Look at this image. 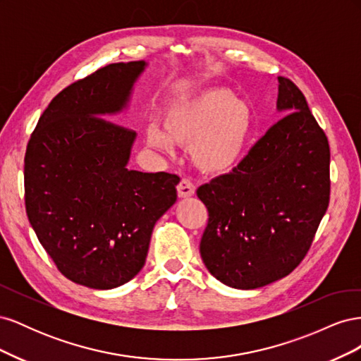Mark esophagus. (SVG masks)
<instances>
[{
  "mask_svg": "<svg viewBox=\"0 0 361 361\" xmlns=\"http://www.w3.org/2000/svg\"><path fill=\"white\" fill-rule=\"evenodd\" d=\"M195 194V187L192 185V182L190 179H182L178 185V195L180 199H187V197H192Z\"/></svg>",
  "mask_w": 361,
  "mask_h": 361,
  "instance_id": "esophagus-1",
  "label": "esophagus"
}]
</instances>
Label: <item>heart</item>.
<instances>
[{"instance_id":"obj_1","label":"heart","mask_w":361,"mask_h":361,"mask_svg":"<svg viewBox=\"0 0 361 361\" xmlns=\"http://www.w3.org/2000/svg\"><path fill=\"white\" fill-rule=\"evenodd\" d=\"M164 130L150 128L152 147L171 154L174 143L190 147L195 167L212 176L232 173L245 158L255 133L250 104L224 87H212L173 104Z\"/></svg>"}]
</instances>
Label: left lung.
<instances>
[{
  "instance_id": "obj_1",
  "label": "left lung",
  "mask_w": 361,
  "mask_h": 361,
  "mask_svg": "<svg viewBox=\"0 0 361 361\" xmlns=\"http://www.w3.org/2000/svg\"><path fill=\"white\" fill-rule=\"evenodd\" d=\"M286 116L243 162L197 190L209 212L200 256L235 289H257L300 265L330 202V146L301 90L279 76Z\"/></svg>"
}]
</instances>
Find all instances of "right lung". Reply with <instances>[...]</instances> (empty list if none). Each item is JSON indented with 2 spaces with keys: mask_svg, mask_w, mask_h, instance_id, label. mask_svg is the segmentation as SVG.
Wrapping results in <instances>:
<instances>
[{
  "mask_svg": "<svg viewBox=\"0 0 361 361\" xmlns=\"http://www.w3.org/2000/svg\"><path fill=\"white\" fill-rule=\"evenodd\" d=\"M145 60L114 63L60 92L25 152L32 231L64 277L113 289L145 267L155 223L178 199L179 178L129 170L137 134L106 118L128 108Z\"/></svg>",
  "mask_w": 361,
  "mask_h": 361,
  "instance_id": "obj_1",
  "label": "right lung"
}]
</instances>
